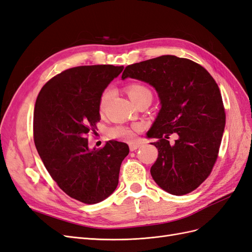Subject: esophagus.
Here are the masks:
<instances>
[{"label": "esophagus", "mask_w": 252, "mask_h": 252, "mask_svg": "<svg viewBox=\"0 0 252 252\" xmlns=\"http://www.w3.org/2000/svg\"><path fill=\"white\" fill-rule=\"evenodd\" d=\"M141 146H142V144H140V143H131V144H129V149H130V151H135Z\"/></svg>", "instance_id": "obj_1"}]
</instances>
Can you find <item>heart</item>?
I'll list each match as a JSON object with an SVG mask.
<instances>
[{"instance_id": "heart-1", "label": "heart", "mask_w": 252, "mask_h": 252, "mask_svg": "<svg viewBox=\"0 0 252 252\" xmlns=\"http://www.w3.org/2000/svg\"><path fill=\"white\" fill-rule=\"evenodd\" d=\"M125 91L128 96L131 98V101L136 105L144 100H152V91L146 85L141 82L129 83L125 86ZM113 95V91L111 88H106L102 91V94L98 97L97 107L100 113H104L107 109L108 104L111 101ZM142 126L140 124H135L131 127L128 126H114L108 130V135L111 139L123 140V141H132L135 138V132L140 131Z\"/></svg>"}]
</instances>
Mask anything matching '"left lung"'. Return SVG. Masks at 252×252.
<instances>
[{
	"label": "left lung",
	"instance_id": "left-lung-1",
	"mask_svg": "<svg viewBox=\"0 0 252 252\" xmlns=\"http://www.w3.org/2000/svg\"><path fill=\"white\" fill-rule=\"evenodd\" d=\"M149 83L158 91L162 108L148 138L158 155L152 179L165 191L184 195L209 177L219 156L225 128V108L218 84L191 60L161 56L128 65L122 79ZM172 133L178 140L171 145Z\"/></svg>",
	"mask_w": 252,
	"mask_h": 252
}]
</instances>
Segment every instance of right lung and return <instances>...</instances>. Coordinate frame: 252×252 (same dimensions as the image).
<instances>
[{"instance_id":"add662e5","label":"right lung","mask_w":252,"mask_h":252,"mask_svg":"<svg viewBox=\"0 0 252 252\" xmlns=\"http://www.w3.org/2000/svg\"><path fill=\"white\" fill-rule=\"evenodd\" d=\"M123 66L91 65L66 69L50 79L37 95L33 140L50 177L74 200L96 204L119 184L128 145L108 141L90 150L87 134L100 122L97 103L102 91Z\"/></svg>"}]
</instances>
